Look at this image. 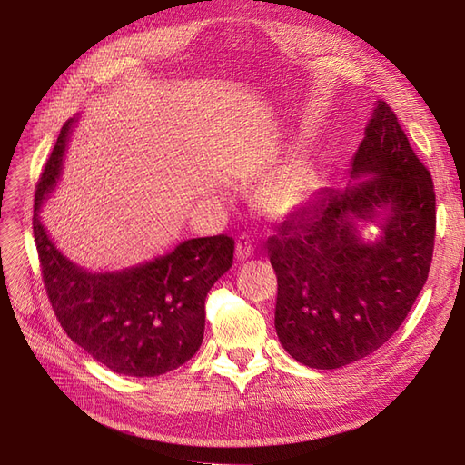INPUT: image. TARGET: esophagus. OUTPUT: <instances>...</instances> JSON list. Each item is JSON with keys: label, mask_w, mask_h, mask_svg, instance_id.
<instances>
[{"label": "esophagus", "mask_w": 465, "mask_h": 465, "mask_svg": "<svg viewBox=\"0 0 465 465\" xmlns=\"http://www.w3.org/2000/svg\"><path fill=\"white\" fill-rule=\"evenodd\" d=\"M251 255H253V243H251L247 237H242V240L235 243V259L247 261Z\"/></svg>", "instance_id": "obj_1"}]
</instances>
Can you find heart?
<instances>
[{
	"instance_id": "obj_1",
	"label": "heart",
	"mask_w": 465,
	"mask_h": 465,
	"mask_svg": "<svg viewBox=\"0 0 465 465\" xmlns=\"http://www.w3.org/2000/svg\"><path fill=\"white\" fill-rule=\"evenodd\" d=\"M313 187V173L306 163H290L262 187V203L271 214H286L296 208Z\"/></svg>"
}]
</instances>
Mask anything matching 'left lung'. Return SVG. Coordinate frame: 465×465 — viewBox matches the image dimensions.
Returning <instances> with one entry per match:
<instances>
[{
  "mask_svg": "<svg viewBox=\"0 0 465 465\" xmlns=\"http://www.w3.org/2000/svg\"><path fill=\"white\" fill-rule=\"evenodd\" d=\"M430 173L376 101L342 187H325L272 237L274 327L284 351L333 370L372 354L427 282L436 228ZM379 230L368 238L363 230Z\"/></svg>",
  "mask_w": 465,
  "mask_h": 465,
  "instance_id": "1",
  "label": "left lung"
}]
</instances>
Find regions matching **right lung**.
<instances>
[{"instance_id": "right-lung-1", "label": "right lung", "mask_w": 465, "mask_h": 465, "mask_svg": "<svg viewBox=\"0 0 465 465\" xmlns=\"http://www.w3.org/2000/svg\"><path fill=\"white\" fill-rule=\"evenodd\" d=\"M77 121L79 114L62 126L35 194L33 232L52 310L77 347L113 372L162 376L201 349L204 300L232 267L233 240L194 237L121 271H89L70 261L52 242L41 212L62 177Z\"/></svg>"}]
</instances>
